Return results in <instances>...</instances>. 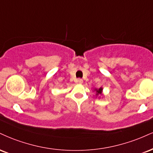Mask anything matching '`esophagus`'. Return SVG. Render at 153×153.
Segmentation results:
<instances>
[{
  "mask_svg": "<svg viewBox=\"0 0 153 153\" xmlns=\"http://www.w3.org/2000/svg\"><path fill=\"white\" fill-rule=\"evenodd\" d=\"M77 82H78L79 84H82V82H83V80H82V79H78V80H77Z\"/></svg>",
  "mask_w": 153,
  "mask_h": 153,
  "instance_id": "1",
  "label": "esophagus"
}]
</instances>
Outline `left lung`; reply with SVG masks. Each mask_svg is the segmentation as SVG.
<instances>
[{
	"label": "left lung",
	"mask_w": 153,
	"mask_h": 153,
	"mask_svg": "<svg viewBox=\"0 0 153 153\" xmlns=\"http://www.w3.org/2000/svg\"><path fill=\"white\" fill-rule=\"evenodd\" d=\"M102 91H103V88L102 87H100V88H95L94 89V91L95 92V95H96V97L98 96V97H100V95H103L102 94Z\"/></svg>",
	"instance_id": "8db88e82"
}]
</instances>
